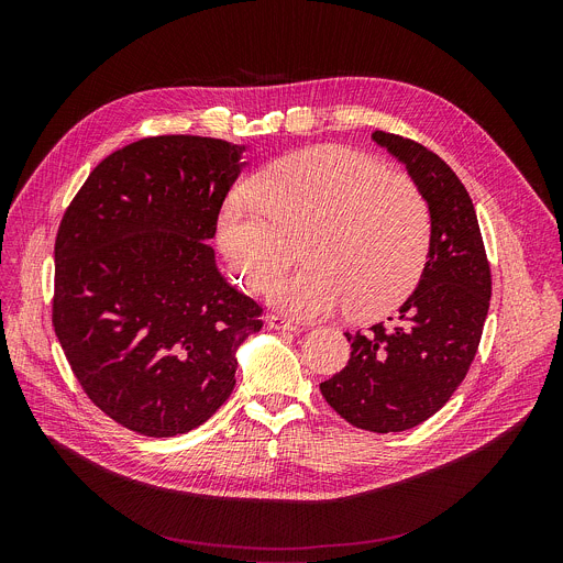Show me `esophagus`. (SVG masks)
I'll list each match as a JSON object with an SVG mask.
<instances>
[{"mask_svg": "<svg viewBox=\"0 0 563 563\" xmlns=\"http://www.w3.org/2000/svg\"><path fill=\"white\" fill-rule=\"evenodd\" d=\"M267 328L269 330H276V332H296L298 330V323H294V320L285 318V316H276V313H267Z\"/></svg>", "mask_w": 563, "mask_h": 563, "instance_id": "esophagus-1", "label": "esophagus"}]
</instances>
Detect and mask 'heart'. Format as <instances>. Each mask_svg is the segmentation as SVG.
I'll return each mask as SVG.
<instances>
[{
    "label": "heart",
    "instance_id": "obj_1",
    "mask_svg": "<svg viewBox=\"0 0 563 563\" xmlns=\"http://www.w3.org/2000/svg\"><path fill=\"white\" fill-rule=\"evenodd\" d=\"M300 234L306 265L274 277L288 240ZM430 240L432 216L419 187L339 144L274 159L254 189L233 187L218 211V245L235 278L261 287L296 320L345 305L352 316L396 307L421 278Z\"/></svg>",
    "mask_w": 563,
    "mask_h": 563
}]
</instances>
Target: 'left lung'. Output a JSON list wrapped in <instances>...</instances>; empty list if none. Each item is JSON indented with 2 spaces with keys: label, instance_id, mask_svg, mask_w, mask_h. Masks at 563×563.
Returning a JSON list of instances; mask_svg holds the SVG:
<instances>
[{
  "label": "left lung",
  "instance_id": "8db88e82",
  "mask_svg": "<svg viewBox=\"0 0 563 563\" xmlns=\"http://www.w3.org/2000/svg\"><path fill=\"white\" fill-rule=\"evenodd\" d=\"M387 148L423 194L432 216L421 280L391 325L345 334L352 356L320 383L328 404L354 428L404 432L437 415L465 378L490 307V265L474 205L443 159L423 144L385 131Z\"/></svg>",
  "mask_w": 563,
  "mask_h": 563
}]
</instances>
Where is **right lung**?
I'll use <instances>...</instances> for the list:
<instances>
[{
  "label": "right lung",
  "instance_id": "right-lung-1",
  "mask_svg": "<svg viewBox=\"0 0 563 563\" xmlns=\"http://www.w3.org/2000/svg\"><path fill=\"white\" fill-rule=\"evenodd\" d=\"M245 144L137 140L91 172L55 240L53 325L79 385L120 426L178 437L235 387L263 307L231 287L209 240Z\"/></svg>",
  "mask_w": 563,
  "mask_h": 563
}]
</instances>
